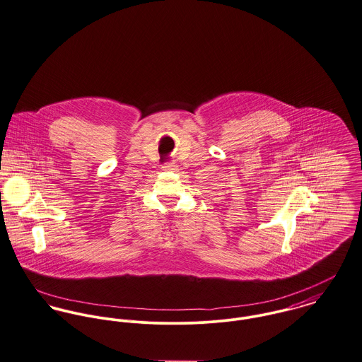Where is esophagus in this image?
I'll return each mask as SVG.
<instances>
[{"label":"esophagus","instance_id":"34e87169","mask_svg":"<svg viewBox=\"0 0 362 362\" xmlns=\"http://www.w3.org/2000/svg\"><path fill=\"white\" fill-rule=\"evenodd\" d=\"M162 168L165 170V171H175V170H178V165H175V163H165Z\"/></svg>","mask_w":362,"mask_h":362}]
</instances>
